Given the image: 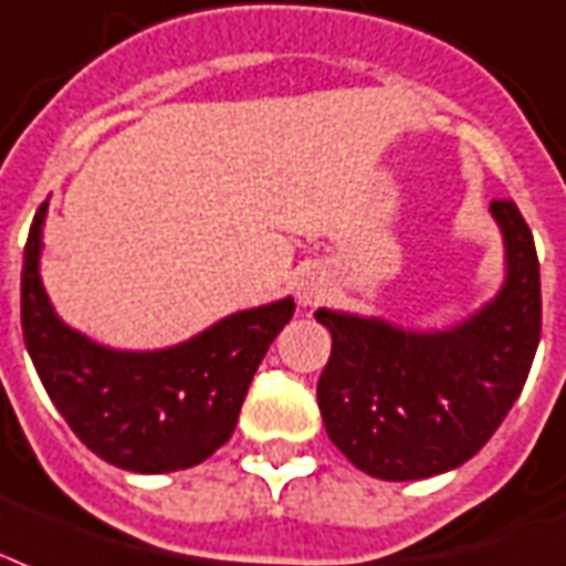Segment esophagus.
I'll use <instances>...</instances> for the list:
<instances>
[{
    "label": "esophagus",
    "instance_id": "1",
    "mask_svg": "<svg viewBox=\"0 0 566 566\" xmlns=\"http://www.w3.org/2000/svg\"><path fill=\"white\" fill-rule=\"evenodd\" d=\"M329 293V279L317 270H308V273L300 275V282H296V300L302 305H317Z\"/></svg>",
    "mask_w": 566,
    "mask_h": 566
}]
</instances>
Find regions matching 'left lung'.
Returning <instances> with one entry per match:
<instances>
[{
    "instance_id": "obj_1",
    "label": "left lung",
    "mask_w": 566,
    "mask_h": 566,
    "mask_svg": "<svg viewBox=\"0 0 566 566\" xmlns=\"http://www.w3.org/2000/svg\"><path fill=\"white\" fill-rule=\"evenodd\" d=\"M504 282L446 329L317 308L332 356L317 382L326 433L379 481H421L472 460L520 398L541 340V264L513 201L490 205Z\"/></svg>"
}]
</instances>
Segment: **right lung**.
Returning <instances> with one entry per match:
<instances>
[{
  "mask_svg": "<svg viewBox=\"0 0 566 566\" xmlns=\"http://www.w3.org/2000/svg\"><path fill=\"white\" fill-rule=\"evenodd\" d=\"M43 201L23 249L25 350L76 437L106 463L139 474L205 463L234 433L254 370L293 317V300L216 321L163 350H115L55 314L41 282Z\"/></svg>",
  "mask_w": 566,
  "mask_h": 566,
  "instance_id": "obj_1",
  "label": "right lung"
}]
</instances>
